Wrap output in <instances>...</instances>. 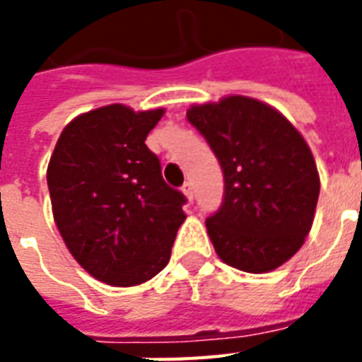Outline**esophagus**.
I'll return each instance as SVG.
<instances>
[{
  "mask_svg": "<svg viewBox=\"0 0 362 362\" xmlns=\"http://www.w3.org/2000/svg\"><path fill=\"white\" fill-rule=\"evenodd\" d=\"M182 192H184V196L188 197L189 202H194V186H192V182H184Z\"/></svg>",
  "mask_w": 362,
  "mask_h": 362,
  "instance_id": "esophagus-1",
  "label": "esophagus"
}]
</instances>
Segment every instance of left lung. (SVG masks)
Segmentation results:
<instances>
[{"label": "left lung", "instance_id": "left-lung-1", "mask_svg": "<svg viewBox=\"0 0 362 362\" xmlns=\"http://www.w3.org/2000/svg\"><path fill=\"white\" fill-rule=\"evenodd\" d=\"M186 116L225 176L223 204L205 221L217 256L248 273L283 266L300 250L318 204V168L304 137L250 96L194 104Z\"/></svg>", "mask_w": 362, "mask_h": 362}]
</instances>
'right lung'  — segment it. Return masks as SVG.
<instances>
[{"label":"right lung","mask_w":362,"mask_h":362,"mask_svg":"<svg viewBox=\"0 0 362 362\" xmlns=\"http://www.w3.org/2000/svg\"><path fill=\"white\" fill-rule=\"evenodd\" d=\"M165 108L108 104L71 119L48 165L52 213L67 250L95 279L134 287L170 259L186 197L145 139Z\"/></svg>","instance_id":"obj_1"}]
</instances>
